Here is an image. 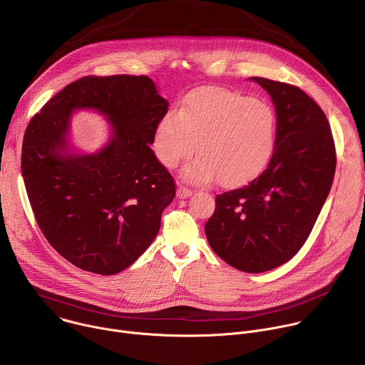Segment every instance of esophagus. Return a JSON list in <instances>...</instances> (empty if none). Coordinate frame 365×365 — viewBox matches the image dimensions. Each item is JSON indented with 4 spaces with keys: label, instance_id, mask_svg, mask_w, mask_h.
Segmentation results:
<instances>
[{
    "label": "esophagus",
    "instance_id": "esophagus-1",
    "mask_svg": "<svg viewBox=\"0 0 365 365\" xmlns=\"http://www.w3.org/2000/svg\"><path fill=\"white\" fill-rule=\"evenodd\" d=\"M192 193H193V190L189 189V187H186V186H182V185H180V186L178 187V197H180V199L189 197Z\"/></svg>",
    "mask_w": 365,
    "mask_h": 365
}]
</instances>
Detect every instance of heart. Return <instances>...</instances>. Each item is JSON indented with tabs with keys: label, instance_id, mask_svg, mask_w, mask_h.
Wrapping results in <instances>:
<instances>
[{
	"label": "heart",
	"instance_id": "heart-1",
	"mask_svg": "<svg viewBox=\"0 0 365 365\" xmlns=\"http://www.w3.org/2000/svg\"><path fill=\"white\" fill-rule=\"evenodd\" d=\"M276 114L263 101L225 88L190 92L179 113H168L155 128L153 148L168 169L197 155L182 170L190 182L217 179L224 187L251 182L269 165L276 145Z\"/></svg>",
	"mask_w": 365,
	"mask_h": 365
}]
</instances>
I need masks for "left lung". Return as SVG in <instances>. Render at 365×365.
<instances>
[{
	"label": "left lung",
	"instance_id": "8db88e82",
	"mask_svg": "<svg viewBox=\"0 0 365 365\" xmlns=\"http://www.w3.org/2000/svg\"><path fill=\"white\" fill-rule=\"evenodd\" d=\"M250 79L276 107L274 151L258 178L217 195L205 234L225 263L263 273L289 262L306 242L329 195L336 153L328 118L309 95L284 82Z\"/></svg>",
	"mask_w": 365,
	"mask_h": 365
}]
</instances>
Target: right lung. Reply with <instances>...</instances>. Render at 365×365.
Returning a JSON list of instances; mask_svg holds the SVG:
<instances>
[{"instance_id": "1", "label": "right lung", "mask_w": 365, "mask_h": 365, "mask_svg": "<svg viewBox=\"0 0 365 365\" xmlns=\"http://www.w3.org/2000/svg\"><path fill=\"white\" fill-rule=\"evenodd\" d=\"M75 109H95L112 123V140L95 155L66 153ZM168 110L148 76H85L30 120L21 150L27 196L43 235L73 266L117 274L158 235L176 195L150 148Z\"/></svg>"}]
</instances>
